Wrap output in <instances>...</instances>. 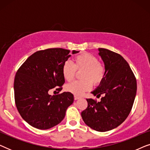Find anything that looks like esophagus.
I'll return each instance as SVG.
<instances>
[{
    "mask_svg": "<svg viewBox=\"0 0 150 150\" xmlns=\"http://www.w3.org/2000/svg\"><path fill=\"white\" fill-rule=\"evenodd\" d=\"M79 99V97H78V96H74V100H77Z\"/></svg>",
    "mask_w": 150,
    "mask_h": 150,
    "instance_id": "obj_1",
    "label": "esophagus"
}]
</instances>
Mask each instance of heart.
<instances>
[{
    "mask_svg": "<svg viewBox=\"0 0 150 150\" xmlns=\"http://www.w3.org/2000/svg\"><path fill=\"white\" fill-rule=\"evenodd\" d=\"M72 63L73 65L69 61L63 63L62 74L65 81H71L76 71H82L80 75L81 81L73 82L65 87L66 91L74 95L81 96L84 92L91 89L92 83L94 85H100L105 77V67L90 53L84 52L75 57Z\"/></svg>",
    "mask_w": 150,
    "mask_h": 150,
    "instance_id": "heart-1",
    "label": "heart"
}]
</instances>
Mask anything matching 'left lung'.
Instances as JSON below:
<instances>
[{
	"label": "left lung",
	"instance_id": "1",
	"mask_svg": "<svg viewBox=\"0 0 150 150\" xmlns=\"http://www.w3.org/2000/svg\"><path fill=\"white\" fill-rule=\"evenodd\" d=\"M106 69L105 77L91 91L104 97L100 102L87 99L88 106L81 112L85 124L98 132H106L122 124L132 109L137 93V81L130 65L120 54L98 48Z\"/></svg>",
	"mask_w": 150,
	"mask_h": 150
}]
</instances>
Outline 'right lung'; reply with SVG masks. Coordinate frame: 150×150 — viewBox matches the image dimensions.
<instances>
[{
	"instance_id": "add662e5",
	"label": "right lung",
	"mask_w": 150,
	"mask_h": 150,
	"mask_svg": "<svg viewBox=\"0 0 150 150\" xmlns=\"http://www.w3.org/2000/svg\"><path fill=\"white\" fill-rule=\"evenodd\" d=\"M78 52L73 50L72 54ZM70 57L69 50L63 48L38 51L16 73L13 86L16 107L23 120L34 128L47 130L57 126L73 103L74 96L69 92L57 96L48 93L64 84L62 66Z\"/></svg>"
}]
</instances>
